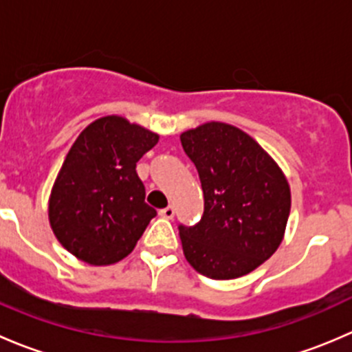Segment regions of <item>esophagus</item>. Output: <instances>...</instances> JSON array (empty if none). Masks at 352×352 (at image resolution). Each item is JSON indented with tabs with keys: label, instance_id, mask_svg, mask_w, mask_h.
<instances>
[{
	"label": "esophagus",
	"instance_id": "obj_1",
	"mask_svg": "<svg viewBox=\"0 0 352 352\" xmlns=\"http://www.w3.org/2000/svg\"><path fill=\"white\" fill-rule=\"evenodd\" d=\"M160 216L166 219H172L173 216H175V208H173V206H166V208L160 209Z\"/></svg>",
	"mask_w": 352,
	"mask_h": 352
}]
</instances>
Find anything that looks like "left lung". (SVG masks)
<instances>
[{
    "label": "left lung",
    "mask_w": 352,
    "mask_h": 352,
    "mask_svg": "<svg viewBox=\"0 0 352 352\" xmlns=\"http://www.w3.org/2000/svg\"><path fill=\"white\" fill-rule=\"evenodd\" d=\"M194 162L204 214L180 226L187 262L211 279H235L255 271L279 248L291 209L281 166L257 141L226 122H204L180 134Z\"/></svg>",
    "instance_id": "obj_1"
}]
</instances>
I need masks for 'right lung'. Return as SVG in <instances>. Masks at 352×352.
Returning <instances> with one entry per match:
<instances>
[{
    "instance_id": "1",
    "label": "right lung",
    "mask_w": 352,
    "mask_h": 352,
    "mask_svg": "<svg viewBox=\"0 0 352 352\" xmlns=\"http://www.w3.org/2000/svg\"><path fill=\"white\" fill-rule=\"evenodd\" d=\"M158 140L153 131L113 113L81 131L47 206L52 233L69 254L90 265H110L134 250L156 216L144 202L136 163Z\"/></svg>"
}]
</instances>
